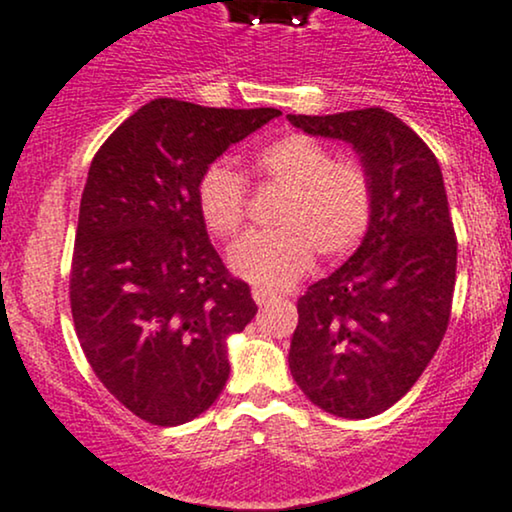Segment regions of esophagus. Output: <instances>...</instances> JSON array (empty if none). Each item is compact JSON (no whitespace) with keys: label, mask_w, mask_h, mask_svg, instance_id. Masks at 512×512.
<instances>
[{"label":"esophagus","mask_w":512,"mask_h":512,"mask_svg":"<svg viewBox=\"0 0 512 512\" xmlns=\"http://www.w3.org/2000/svg\"><path fill=\"white\" fill-rule=\"evenodd\" d=\"M251 297H254V302L258 306H270V304L275 302V294H270L268 290H263V287H254V290H251Z\"/></svg>","instance_id":"34e87169"}]
</instances>
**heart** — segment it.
Wrapping results in <instances>:
<instances>
[{
  "label": "heart",
  "instance_id": "obj_1",
  "mask_svg": "<svg viewBox=\"0 0 512 512\" xmlns=\"http://www.w3.org/2000/svg\"><path fill=\"white\" fill-rule=\"evenodd\" d=\"M263 184L287 189L275 225L280 230L249 234L230 251V268L266 290H285L321 254L340 261L359 249L374 218V182L362 162L338 160L333 150L306 134H287L254 158ZM203 225L218 239L244 230L249 186L225 162H210L196 184Z\"/></svg>",
  "mask_w": 512,
  "mask_h": 512
}]
</instances>
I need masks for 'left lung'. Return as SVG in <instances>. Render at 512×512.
<instances>
[{
	"label": "left lung",
	"mask_w": 512,
	"mask_h": 512,
	"mask_svg": "<svg viewBox=\"0 0 512 512\" xmlns=\"http://www.w3.org/2000/svg\"><path fill=\"white\" fill-rule=\"evenodd\" d=\"M287 119L311 136L350 143L374 182L362 246L299 297L292 378L335 417H376L417 383L448 330L458 239L441 167L381 107Z\"/></svg>",
	"instance_id": "1"
}]
</instances>
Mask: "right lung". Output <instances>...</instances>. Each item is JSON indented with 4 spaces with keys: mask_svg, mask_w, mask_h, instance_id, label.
<instances>
[{
    "mask_svg": "<svg viewBox=\"0 0 512 512\" xmlns=\"http://www.w3.org/2000/svg\"><path fill=\"white\" fill-rule=\"evenodd\" d=\"M280 110L158 98L90 162L71 258V316L100 383L138 419L177 426L230 378L227 338L256 316L196 206L201 172Z\"/></svg>",
    "mask_w": 512,
    "mask_h": 512,
    "instance_id": "1",
    "label": "right lung"
}]
</instances>
